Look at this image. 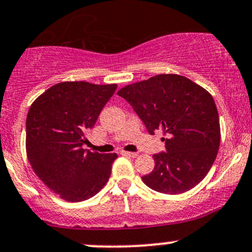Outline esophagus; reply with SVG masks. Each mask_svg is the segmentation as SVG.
I'll list each match as a JSON object with an SVG mask.
<instances>
[{
  "label": "esophagus",
  "mask_w": 252,
  "mask_h": 252,
  "mask_svg": "<svg viewBox=\"0 0 252 252\" xmlns=\"http://www.w3.org/2000/svg\"><path fill=\"white\" fill-rule=\"evenodd\" d=\"M122 155L126 156V158H136V156H138V154H136V153H130V151H122Z\"/></svg>",
  "instance_id": "1"
}]
</instances>
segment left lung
<instances>
[{"instance_id":"8db88e82","label":"left lung","mask_w":252,"mask_h":252,"mask_svg":"<svg viewBox=\"0 0 252 252\" xmlns=\"http://www.w3.org/2000/svg\"><path fill=\"white\" fill-rule=\"evenodd\" d=\"M150 134L162 131L166 153L155 154V168L141 177L154 191L178 194L198 185L211 170L220 145L216 102L185 76L161 74L117 92Z\"/></svg>"}]
</instances>
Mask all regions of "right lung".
<instances>
[{
  "mask_svg": "<svg viewBox=\"0 0 252 252\" xmlns=\"http://www.w3.org/2000/svg\"><path fill=\"white\" fill-rule=\"evenodd\" d=\"M116 84L60 82L32 103L27 116V158L35 175L67 202L98 193L109 180L117 154L86 151L85 133L94 128Z\"/></svg>",
  "mask_w": 252,
  "mask_h": 252,
  "instance_id": "right-lung-1",
  "label": "right lung"
}]
</instances>
